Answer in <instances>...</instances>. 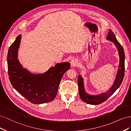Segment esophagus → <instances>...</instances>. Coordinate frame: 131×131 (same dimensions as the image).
<instances>
[{
    "label": "esophagus",
    "instance_id": "esophagus-1",
    "mask_svg": "<svg viewBox=\"0 0 131 131\" xmlns=\"http://www.w3.org/2000/svg\"><path fill=\"white\" fill-rule=\"evenodd\" d=\"M78 65V61L77 59H72L70 61V66L71 67H75Z\"/></svg>",
    "mask_w": 131,
    "mask_h": 131
}]
</instances>
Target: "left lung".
<instances>
[{"label": "left lung", "mask_w": 131, "mask_h": 131, "mask_svg": "<svg viewBox=\"0 0 131 131\" xmlns=\"http://www.w3.org/2000/svg\"><path fill=\"white\" fill-rule=\"evenodd\" d=\"M106 39L114 42L115 46L117 49L118 55H119V66H118L116 79L114 81V84L106 92L97 95H91L86 92L84 88V79L82 78L81 75H79L78 78L79 95L83 101L89 104L98 105L102 103L103 102L108 100V98L112 96L119 88L124 77L125 53L124 49L119 42L117 40L115 34L111 29H109Z\"/></svg>", "instance_id": "left-lung-1"}]
</instances>
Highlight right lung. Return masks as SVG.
Returning a JSON list of instances; mask_svg holds the SVG:
<instances>
[{
  "label": "right lung",
  "mask_w": 131,
  "mask_h": 131,
  "mask_svg": "<svg viewBox=\"0 0 131 131\" xmlns=\"http://www.w3.org/2000/svg\"><path fill=\"white\" fill-rule=\"evenodd\" d=\"M21 35L10 46L7 53V68L11 85L17 92L33 104H43L56 97L63 74L70 69V63L62 62L44 73L35 74L23 68L18 59Z\"/></svg>",
  "instance_id": "right-lung-1"
}]
</instances>
